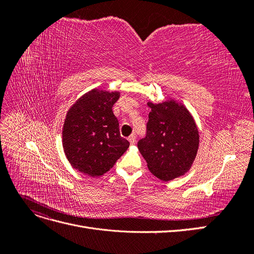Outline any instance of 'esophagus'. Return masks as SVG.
Masks as SVG:
<instances>
[{"instance_id":"34e87169","label":"esophagus","mask_w":254,"mask_h":254,"mask_svg":"<svg viewBox=\"0 0 254 254\" xmlns=\"http://www.w3.org/2000/svg\"><path fill=\"white\" fill-rule=\"evenodd\" d=\"M128 141L130 142V144H131V145L135 144V135H134V134H131V135H130V136L128 137Z\"/></svg>"}]
</instances>
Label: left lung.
Segmentation results:
<instances>
[{
    "label": "left lung",
    "instance_id": "left-lung-1",
    "mask_svg": "<svg viewBox=\"0 0 254 254\" xmlns=\"http://www.w3.org/2000/svg\"><path fill=\"white\" fill-rule=\"evenodd\" d=\"M146 135L137 142L148 170L163 181L186 174L197 155L199 134L195 122L182 105L173 101L153 105Z\"/></svg>",
    "mask_w": 254,
    "mask_h": 254
}]
</instances>
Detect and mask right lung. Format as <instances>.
<instances>
[{
    "label": "right lung",
    "instance_id": "1",
    "mask_svg": "<svg viewBox=\"0 0 254 254\" xmlns=\"http://www.w3.org/2000/svg\"><path fill=\"white\" fill-rule=\"evenodd\" d=\"M119 92L92 90L68 110L64 126V148L71 165L92 177L108 172L129 147L121 136L112 107Z\"/></svg>",
    "mask_w": 254,
    "mask_h": 254
}]
</instances>
